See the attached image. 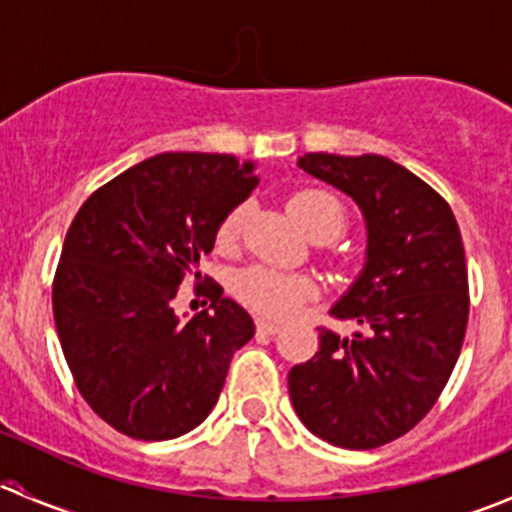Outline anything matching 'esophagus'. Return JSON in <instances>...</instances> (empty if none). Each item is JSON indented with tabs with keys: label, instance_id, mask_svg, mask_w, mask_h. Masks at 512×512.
Masks as SVG:
<instances>
[{
	"label": "esophagus",
	"instance_id": "esophagus-1",
	"mask_svg": "<svg viewBox=\"0 0 512 512\" xmlns=\"http://www.w3.org/2000/svg\"><path fill=\"white\" fill-rule=\"evenodd\" d=\"M280 324L270 322V319H257V332L260 334H277L280 332Z\"/></svg>",
	"mask_w": 512,
	"mask_h": 512
}]
</instances>
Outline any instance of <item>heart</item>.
Returning <instances> with one entry per match:
<instances>
[{
  "instance_id": "b5f03b06",
  "label": "heart",
  "mask_w": 512,
  "mask_h": 512,
  "mask_svg": "<svg viewBox=\"0 0 512 512\" xmlns=\"http://www.w3.org/2000/svg\"><path fill=\"white\" fill-rule=\"evenodd\" d=\"M289 213L299 227L312 237H334L347 225V208L334 193L324 188H302L289 198ZM247 218V205H237L220 220L215 230V242L220 247H232L240 237ZM235 294L242 304L265 317H292L307 299L317 294V285L304 275L272 270V267L255 265L240 272L235 280Z\"/></svg>"
}]
</instances>
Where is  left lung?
<instances>
[{"instance_id": "8db88e82", "label": "left lung", "mask_w": 512, "mask_h": 512, "mask_svg": "<svg viewBox=\"0 0 512 512\" xmlns=\"http://www.w3.org/2000/svg\"><path fill=\"white\" fill-rule=\"evenodd\" d=\"M299 168L352 195L369 247L332 307L361 332L319 327V352L292 366L289 396L314 436L369 451L409 433L451 379L471 307L461 230L431 185L384 156L307 153Z\"/></svg>"}]
</instances>
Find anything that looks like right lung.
Masks as SVG:
<instances>
[{"label": "right lung", "instance_id": "add662e5", "mask_svg": "<svg viewBox=\"0 0 512 512\" xmlns=\"http://www.w3.org/2000/svg\"><path fill=\"white\" fill-rule=\"evenodd\" d=\"M252 163L160 153L94 190L66 232L51 287L66 364L86 404L138 441L193 431L218 404L232 354L255 334L250 314L200 275L220 220L255 190ZM196 280L211 308L172 312Z\"/></svg>", "mask_w": 512, "mask_h": 512}]
</instances>
